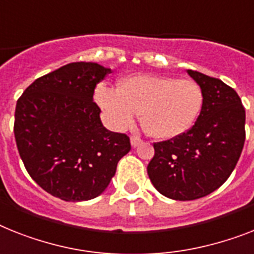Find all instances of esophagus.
I'll list each match as a JSON object with an SVG mask.
<instances>
[{"mask_svg": "<svg viewBox=\"0 0 254 254\" xmlns=\"http://www.w3.org/2000/svg\"><path fill=\"white\" fill-rule=\"evenodd\" d=\"M141 142H142L141 139H140V137H137V136H132V137H131V145L133 146V148L139 146Z\"/></svg>", "mask_w": 254, "mask_h": 254, "instance_id": "esophagus-1", "label": "esophagus"}]
</instances>
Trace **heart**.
I'll return each mask as SVG.
<instances>
[{
	"label": "heart",
	"instance_id": "obj_1",
	"mask_svg": "<svg viewBox=\"0 0 254 254\" xmlns=\"http://www.w3.org/2000/svg\"><path fill=\"white\" fill-rule=\"evenodd\" d=\"M94 98L110 127L128 128L141 112L142 128L160 140L187 132L202 108V92L193 80L162 75L128 76L118 89L100 84Z\"/></svg>",
	"mask_w": 254,
	"mask_h": 254
}]
</instances>
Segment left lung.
<instances>
[{
  "instance_id": "left-lung-1",
  "label": "left lung",
  "mask_w": 254,
  "mask_h": 254,
  "mask_svg": "<svg viewBox=\"0 0 254 254\" xmlns=\"http://www.w3.org/2000/svg\"><path fill=\"white\" fill-rule=\"evenodd\" d=\"M202 92L194 126L183 135L154 144L148 175L158 192L178 201L204 197L225 183L245 141V110L231 87L187 70Z\"/></svg>"
}]
</instances>
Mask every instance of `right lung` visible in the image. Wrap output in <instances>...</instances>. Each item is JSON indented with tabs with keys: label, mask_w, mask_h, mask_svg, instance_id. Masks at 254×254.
<instances>
[{
	"label": "right lung",
	"mask_w": 254,
	"mask_h": 254,
	"mask_svg": "<svg viewBox=\"0 0 254 254\" xmlns=\"http://www.w3.org/2000/svg\"><path fill=\"white\" fill-rule=\"evenodd\" d=\"M112 68L74 62L39 77L16 102V146L27 171L44 190L77 202L108 188L131 149L128 136L106 129L93 102L96 84Z\"/></svg>",
	"instance_id": "right-lung-1"
}]
</instances>
